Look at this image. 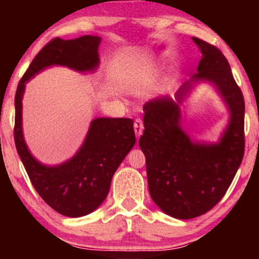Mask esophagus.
<instances>
[{
	"instance_id": "1",
	"label": "esophagus",
	"mask_w": 259,
	"mask_h": 259,
	"mask_svg": "<svg viewBox=\"0 0 259 259\" xmlns=\"http://www.w3.org/2000/svg\"><path fill=\"white\" fill-rule=\"evenodd\" d=\"M134 132H136V136L139 138L144 132V123L141 119H137L134 121Z\"/></svg>"
}]
</instances>
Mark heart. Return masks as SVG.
Instances as JSON below:
<instances>
[{
  "label": "heart",
  "mask_w": 259,
  "mask_h": 259,
  "mask_svg": "<svg viewBox=\"0 0 259 259\" xmlns=\"http://www.w3.org/2000/svg\"><path fill=\"white\" fill-rule=\"evenodd\" d=\"M145 75V72L139 67H134V68H130L128 70H126L125 73H123V80L125 81H130V82H132V81H138V80H141Z\"/></svg>",
  "instance_id": "obj_1"
}]
</instances>
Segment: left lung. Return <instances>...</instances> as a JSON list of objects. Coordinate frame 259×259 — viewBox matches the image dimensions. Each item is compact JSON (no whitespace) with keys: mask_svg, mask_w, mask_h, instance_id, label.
<instances>
[{"mask_svg":"<svg viewBox=\"0 0 259 259\" xmlns=\"http://www.w3.org/2000/svg\"><path fill=\"white\" fill-rule=\"evenodd\" d=\"M193 41L201 52L198 73L179 88L175 100L159 97L144 105L145 131L139 140L151 198L161 211L178 219L199 217L219 203L245 147V105L228 60L214 46L198 37ZM199 80L218 88L230 112L228 127L215 144L193 143L181 128L180 105Z\"/></svg>","mask_w":259,"mask_h":259,"instance_id":"1","label":"left lung"}]
</instances>
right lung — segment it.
<instances>
[{"mask_svg": "<svg viewBox=\"0 0 259 259\" xmlns=\"http://www.w3.org/2000/svg\"><path fill=\"white\" fill-rule=\"evenodd\" d=\"M101 38L92 35L62 40L56 37L38 52L20 80L15 95L14 139L34 189L59 213L82 217L102 204L119 165L136 144L133 120L97 118L91 123L82 146L72 159L56 166L37 161L28 150L22 132V98L26 82L49 66H66L76 72L98 68Z\"/></svg>", "mask_w": 259, "mask_h": 259, "instance_id": "add662e5", "label": "right lung"}]
</instances>
